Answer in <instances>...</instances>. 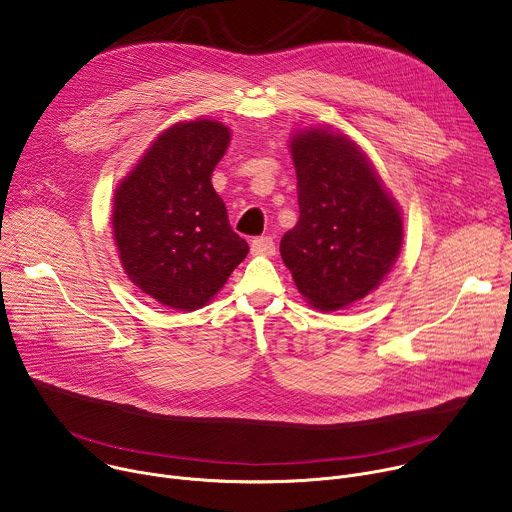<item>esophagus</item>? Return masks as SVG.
<instances>
[{
  "mask_svg": "<svg viewBox=\"0 0 512 512\" xmlns=\"http://www.w3.org/2000/svg\"><path fill=\"white\" fill-rule=\"evenodd\" d=\"M251 253L253 255H273L275 253V243L271 237H257L251 243Z\"/></svg>",
  "mask_w": 512,
  "mask_h": 512,
  "instance_id": "esophagus-1",
  "label": "esophagus"
}]
</instances>
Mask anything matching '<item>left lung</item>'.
Segmentation results:
<instances>
[{
  "instance_id": "obj_1",
  "label": "left lung",
  "mask_w": 512,
  "mask_h": 512,
  "mask_svg": "<svg viewBox=\"0 0 512 512\" xmlns=\"http://www.w3.org/2000/svg\"><path fill=\"white\" fill-rule=\"evenodd\" d=\"M300 218L279 251L310 306L332 312L367 298L395 265L403 218L369 158L330 129L291 137Z\"/></svg>"
}]
</instances>
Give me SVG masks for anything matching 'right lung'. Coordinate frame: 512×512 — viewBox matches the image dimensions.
Wrapping results in <instances>:
<instances>
[{
  "label": "right lung",
  "instance_id": "1",
  "mask_svg": "<svg viewBox=\"0 0 512 512\" xmlns=\"http://www.w3.org/2000/svg\"><path fill=\"white\" fill-rule=\"evenodd\" d=\"M231 141L210 119L160 133L113 198V237L127 277L162 306H206L247 257L210 176Z\"/></svg>",
  "mask_w": 512,
  "mask_h": 512
}]
</instances>
